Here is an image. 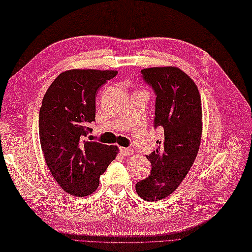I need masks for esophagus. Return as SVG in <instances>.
Listing matches in <instances>:
<instances>
[{
  "instance_id": "1",
  "label": "esophagus",
  "mask_w": 252,
  "mask_h": 252,
  "mask_svg": "<svg viewBox=\"0 0 252 252\" xmlns=\"http://www.w3.org/2000/svg\"><path fill=\"white\" fill-rule=\"evenodd\" d=\"M120 152H121L123 156H130V155L134 154V152H133L132 148H127V147H121Z\"/></svg>"
}]
</instances>
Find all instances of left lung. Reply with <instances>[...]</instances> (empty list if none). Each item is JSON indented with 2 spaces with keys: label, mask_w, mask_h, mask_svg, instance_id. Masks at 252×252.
I'll return each mask as SVG.
<instances>
[{
  "label": "left lung",
  "mask_w": 252,
  "mask_h": 252,
  "mask_svg": "<svg viewBox=\"0 0 252 252\" xmlns=\"http://www.w3.org/2000/svg\"><path fill=\"white\" fill-rule=\"evenodd\" d=\"M141 72L156 94L154 126L164 133L147 156L151 175L135 186L138 196L154 201L172 194L195 161L202 132L201 99L195 82L180 68L153 67Z\"/></svg>",
  "instance_id": "obj_1"
}]
</instances>
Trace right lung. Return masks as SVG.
<instances>
[{
  "instance_id": "obj_1",
  "label": "right lung",
  "mask_w": 252,
  "mask_h": 252,
  "mask_svg": "<svg viewBox=\"0 0 252 252\" xmlns=\"http://www.w3.org/2000/svg\"><path fill=\"white\" fill-rule=\"evenodd\" d=\"M116 70L71 69L47 89L39 115V134L53 178L68 194L89 196L115 160L117 146L85 141L95 121L96 93L117 76Z\"/></svg>"
}]
</instances>
